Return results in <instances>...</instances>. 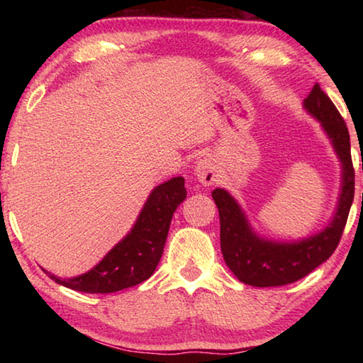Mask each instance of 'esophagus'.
Returning <instances> with one entry per match:
<instances>
[{
	"label": "esophagus",
	"mask_w": 363,
	"mask_h": 363,
	"mask_svg": "<svg viewBox=\"0 0 363 363\" xmlns=\"http://www.w3.org/2000/svg\"><path fill=\"white\" fill-rule=\"evenodd\" d=\"M195 176L203 186H213L218 181V167L214 158L205 157L195 167Z\"/></svg>",
	"instance_id": "1"
}]
</instances>
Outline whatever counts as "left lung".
Here are the masks:
<instances>
[{
	"label": "left lung",
	"instance_id": "8db88e82",
	"mask_svg": "<svg viewBox=\"0 0 363 363\" xmlns=\"http://www.w3.org/2000/svg\"><path fill=\"white\" fill-rule=\"evenodd\" d=\"M304 108L320 121L342 168L336 213L323 230L290 243L266 240L253 232L240 205L227 190L214 189L211 194L219 210L224 261L238 280L251 286H281L311 274L333 255L351 210L355 174L346 123L318 84L304 99Z\"/></svg>",
	"mask_w": 363,
	"mask_h": 363
}]
</instances>
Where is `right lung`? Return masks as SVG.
<instances>
[{
	"label": "right lung",
	"mask_w": 363,
	"mask_h": 363,
	"mask_svg": "<svg viewBox=\"0 0 363 363\" xmlns=\"http://www.w3.org/2000/svg\"><path fill=\"white\" fill-rule=\"evenodd\" d=\"M187 196L184 177L177 176L152 190L131 232L102 257L89 272L54 281L83 293H113L143 284L162 259L173 213Z\"/></svg>",
	"instance_id": "right-lung-1"
}]
</instances>
